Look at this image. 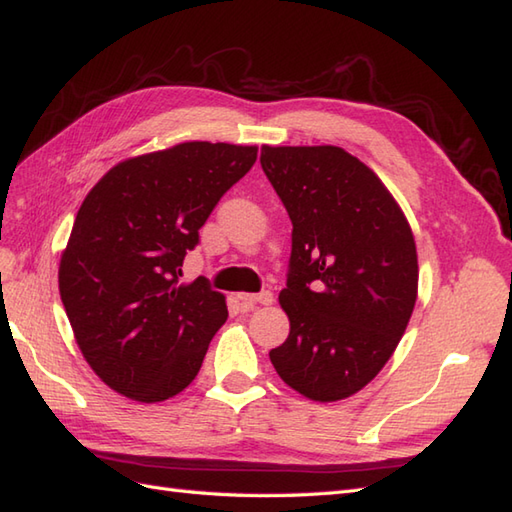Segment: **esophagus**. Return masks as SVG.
Returning <instances> with one entry per match:
<instances>
[{
    "instance_id": "obj_1",
    "label": "esophagus",
    "mask_w": 512,
    "mask_h": 512,
    "mask_svg": "<svg viewBox=\"0 0 512 512\" xmlns=\"http://www.w3.org/2000/svg\"><path fill=\"white\" fill-rule=\"evenodd\" d=\"M237 299H240L246 307H253V305H270L272 301H275V296H272V292H259V294H248V292H240L237 294Z\"/></svg>"
}]
</instances>
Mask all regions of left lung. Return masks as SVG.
Segmentation results:
<instances>
[{"instance_id":"obj_1","label":"left lung","mask_w":512,"mask_h":512,"mask_svg":"<svg viewBox=\"0 0 512 512\" xmlns=\"http://www.w3.org/2000/svg\"><path fill=\"white\" fill-rule=\"evenodd\" d=\"M261 168L292 220L290 336L270 351L312 401L362 390L395 353L417 303V244L379 176L338 146H261Z\"/></svg>"}]
</instances>
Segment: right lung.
Wrapping results in <instances>:
<instances>
[{
  "label": "right lung",
  "mask_w": 512,
  "mask_h": 512,
  "mask_svg": "<svg viewBox=\"0 0 512 512\" xmlns=\"http://www.w3.org/2000/svg\"><path fill=\"white\" fill-rule=\"evenodd\" d=\"M255 159L257 146L185 141L117 163L82 200L58 290L82 355L120 395L157 403L194 382L229 312L181 266Z\"/></svg>",
  "instance_id": "1"
}]
</instances>
